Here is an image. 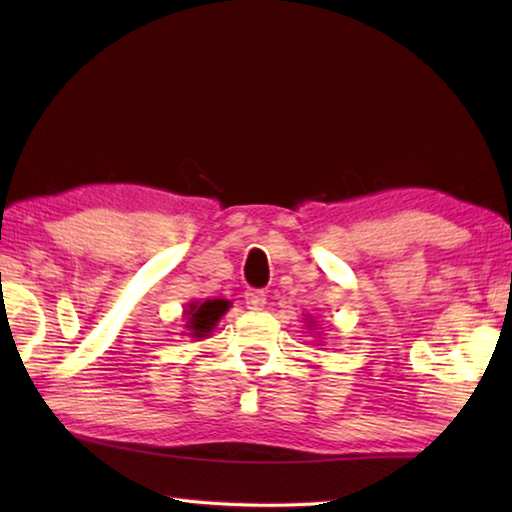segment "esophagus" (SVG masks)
Instances as JSON below:
<instances>
[{"instance_id": "esophagus-1", "label": "esophagus", "mask_w": 512, "mask_h": 512, "mask_svg": "<svg viewBox=\"0 0 512 512\" xmlns=\"http://www.w3.org/2000/svg\"><path fill=\"white\" fill-rule=\"evenodd\" d=\"M244 300H246V307L248 309H264V305H266V296L262 291H246V296H244Z\"/></svg>"}]
</instances>
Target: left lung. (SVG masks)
<instances>
[{"label":"left lung","mask_w":512,"mask_h":512,"mask_svg":"<svg viewBox=\"0 0 512 512\" xmlns=\"http://www.w3.org/2000/svg\"><path fill=\"white\" fill-rule=\"evenodd\" d=\"M307 320H309V318H307ZM307 327H309V329H314V323H311V320H309V325H307Z\"/></svg>","instance_id":"left-lung-1"}]
</instances>
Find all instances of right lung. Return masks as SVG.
Instances as JSON below:
<instances>
[{
    "label": "right lung",
    "instance_id": "right-lung-1",
    "mask_svg": "<svg viewBox=\"0 0 512 512\" xmlns=\"http://www.w3.org/2000/svg\"><path fill=\"white\" fill-rule=\"evenodd\" d=\"M228 309H230V302L221 298L205 300V302H189L185 309V329H187L185 334L192 336L194 341L207 339Z\"/></svg>",
    "mask_w": 512,
    "mask_h": 512
}]
</instances>
